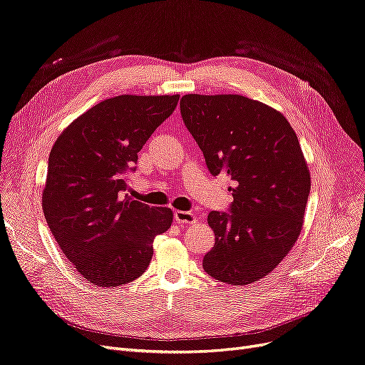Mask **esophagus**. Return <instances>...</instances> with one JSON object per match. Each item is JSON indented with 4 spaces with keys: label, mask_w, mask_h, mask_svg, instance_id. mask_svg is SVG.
Returning a JSON list of instances; mask_svg holds the SVG:
<instances>
[{
    "label": "esophagus",
    "mask_w": 365,
    "mask_h": 365,
    "mask_svg": "<svg viewBox=\"0 0 365 365\" xmlns=\"http://www.w3.org/2000/svg\"><path fill=\"white\" fill-rule=\"evenodd\" d=\"M195 219H197V217H195L194 213H191V212H183V210L174 212V220H176L178 224H182V225L194 224Z\"/></svg>",
    "instance_id": "1"
}]
</instances>
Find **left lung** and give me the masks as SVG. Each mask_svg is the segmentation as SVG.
<instances>
[{"mask_svg":"<svg viewBox=\"0 0 365 365\" xmlns=\"http://www.w3.org/2000/svg\"><path fill=\"white\" fill-rule=\"evenodd\" d=\"M187 131L212 176L230 178L228 212H210L215 246L209 276L247 284L288 255L303 227L310 174L298 138L277 110L243 95L189 93L180 100Z\"/></svg>","mask_w":365,"mask_h":365,"instance_id":"left-lung-1","label":"left lung"}]
</instances>
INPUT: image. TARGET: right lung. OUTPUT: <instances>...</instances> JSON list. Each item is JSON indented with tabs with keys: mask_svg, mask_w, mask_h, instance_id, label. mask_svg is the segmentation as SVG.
Returning <instances> with one entry per match:
<instances>
[{
	"mask_svg": "<svg viewBox=\"0 0 365 365\" xmlns=\"http://www.w3.org/2000/svg\"><path fill=\"white\" fill-rule=\"evenodd\" d=\"M178 101L179 95L104 100L67 126L51 150L44 217L64 255L97 287L143 274L153 239L171 227V209L133 200L126 178Z\"/></svg>",
	"mask_w": 365,
	"mask_h": 365,
	"instance_id": "1",
	"label": "right lung"
}]
</instances>
